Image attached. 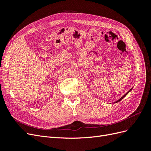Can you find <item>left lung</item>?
Masks as SVG:
<instances>
[{
	"instance_id": "1",
	"label": "left lung",
	"mask_w": 151,
	"mask_h": 151,
	"mask_svg": "<svg viewBox=\"0 0 151 151\" xmlns=\"http://www.w3.org/2000/svg\"><path fill=\"white\" fill-rule=\"evenodd\" d=\"M132 89H132H130V90H129V91H128V92H127V93H126V94H125V95H123V96H122V97L121 98H120L119 99H118V101H116V102H115V103H118V102H119V101H121V100H122V99H123V98H124V97H125V96H126V95H127V94L128 93H129L130 92V91H131Z\"/></svg>"
}]
</instances>
